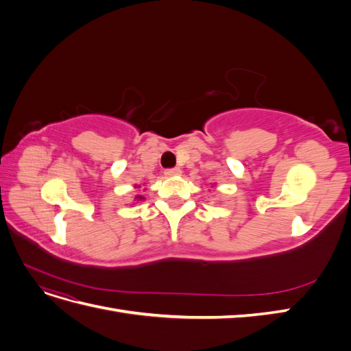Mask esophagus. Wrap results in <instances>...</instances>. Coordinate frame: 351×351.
<instances>
[{"label": "esophagus", "mask_w": 351, "mask_h": 351, "mask_svg": "<svg viewBox=\"0 0 351 351\" xmlns=\"http://www.w3.org/2000/svg\"><path fill=\"white\" fill-rule=\"evenodd\" d=\"M164 174H165L167 177H173V176H180V174H182V169H180V168H168V169H165V171H164Z\"/></svg>", "instance_id": "34e87169"}]
</instances>
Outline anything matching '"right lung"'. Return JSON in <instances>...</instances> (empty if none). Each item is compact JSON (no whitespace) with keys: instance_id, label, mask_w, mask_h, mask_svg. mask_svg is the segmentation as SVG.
<instances>
[{"instance_id":"1","label":"right lung","mask_w":351,"mask_h":351,"mask_svg":"<svg viewBox=\"0 0 351 351\" xmlns=\"http://www.w3.org/2000/svg\"><path fill=\"white\" fill-rule=\"evenodd\" d=\"M136 187H137V189H141V186H136ZM143 199H145V197H143L142 195H137V196L134 197V200H137V202H142Z\"/></svg>"}]
</instances>
